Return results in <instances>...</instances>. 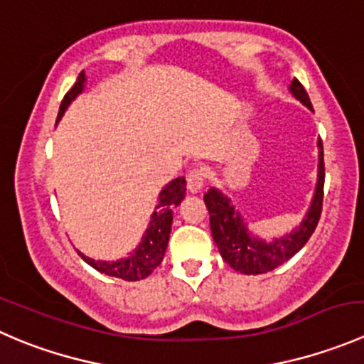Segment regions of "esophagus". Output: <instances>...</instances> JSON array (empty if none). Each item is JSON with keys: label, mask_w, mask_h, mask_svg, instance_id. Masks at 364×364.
<instances>
[{"label": "esophagus", "mask_w": 364, "mask_h": 364, "mask_svg": "<svg viewBox=\"0 0 364 364\" xmlns=\"http://www.w3.org/2000/svg\"><path fill=\"white\" fill-rule=\"evenodd\" d=\"M204 179H206V174H204L203 168H193L186 174V188H188L190 193H197L204 188Z\"/></svg>", "instance_id": "obj_1"}]
</instances>
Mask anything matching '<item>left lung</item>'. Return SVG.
Returning <instances> with one entry per match:
<instances>
[{"label": "left lung", "instance_id": "1", "mask_svg": "<svg viewBox=\"0 0 364 364\" xmlns=\"http://www.w3.org/2000/svg\"><path fill=\"white\" fill-rule=\"evenodd\" d=\"M290 92L295 100L313 110L311 101H309L308 92L304 90L301 81H291ZM318 179H316V190L311 206H309L304 220L279 238H272L270 242H267V240L254 236L247 228L240 211H236V208L231 204V199L215 186H211L204 193V203H206L208 213H210L211 236L220 250V256L224 257L229 267L235 268L236 272L247 274V276L264 274L290 259L311 238L320 220L323 203L326 168H323L322 140H318Z\"/></svg>", "mask_w": 364, "mask_h": 364}]
</instances>
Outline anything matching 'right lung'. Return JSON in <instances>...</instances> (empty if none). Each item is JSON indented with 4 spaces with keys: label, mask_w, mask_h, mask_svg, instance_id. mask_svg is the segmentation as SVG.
<instances>
[{
    "label": "right lung",
    "mask_w": 364,
    "mask_h": 364,
    "mask_svg": "<svg viewBox=\"0 0 364 364\" xmlns=\"http://www.w3.org/2000/svg\"><path fill=\"white\" fill-rule=\"evenodd\" d=\"M85 81H87L85 73H80L76 83H74L73 88L63 96V101L62 105H60L58 110V119L62 117L63 112L67 110L70 101H73L77 94L83 92ZM185 178H176L172 179L168 185H165V188L160 192V197H158L156 210L151 215L149 228L144 232L142 242H140L139 247H136L133 252H129L126 257H121V259L117 261H101L85 256L80 250H77V254L83 257L85 263H88L92 268H96L101 274L119 277V279L124 281L146 279L149 274H153L154 268L161 263V259H164L165 249H167L168 243V235H171L172 228V208L178 206V204L185 199Z\"/></svg>",
    "instance_id": "right-lung-1"
}]
</instances>
